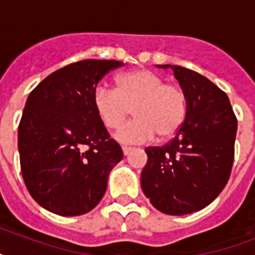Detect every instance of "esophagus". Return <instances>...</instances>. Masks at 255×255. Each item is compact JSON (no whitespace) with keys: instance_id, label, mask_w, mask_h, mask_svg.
<instances>
[{"instance_id":"obj_1","label":"esophagus","mask_w":255,"mask_h":255,"mask_svg":"<svg viewBox=\"0 0 255 255\" xmlns=\"http://www.w3.org/2000/svg\"><path fill=\"white\" fill-rule=\"evenodd\" d=\"M122 149H123L124 155L127 156V155H129V152H131L132 149H133V148H131V147H123V148H122Z\"/></svg>"}]
</instances>
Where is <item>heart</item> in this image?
Here are the masks:
<instances>
[{
	"mask_svg": "<svg viewBox=\"0 0 255 255\" xmlns=\"http://www.w3.org/2000/svg\"><path fill=\"white\" fill-rule=\"evenodd\" d=\"M94 106L102 123L115 129L131 113L135 120L116 132L120 143L140 144L174 135L186 114V96L180 86L165 83L160 74L137 69L122 74L118 87L100 85L94 91Z\"/></svg>",
	"mask_w": 255,
	"mask_h": 255,
	"instance_id": "heart-1",
	"label": "heart"
}]
</instances>
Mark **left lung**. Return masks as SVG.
Masks as SVG:
<instances>
[{
	"label": "left lung",
	"mask_w": 255,
	"mask_h": 255,
	"mask_svg": "<svg viewBox=\"0 0 255 255\" xmlns=\"http://www.w3.org/2000/svg\"><path fill=\"white\" fill-rule=\"evenodd\" d=\"M173 70L186 96L184 123L169 143L147 147L144 194L156 209L182 216L204 209L225 188L234 160L237 118L229 98L201 74Z\"/></svg>",
	"instance_id": "8db88e82"
}]
</instances>
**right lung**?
I'll list each match as a JSON object with an SVG mask.
<instances>
[{"label":"right lung","mask_w":255,"mask_h":255,"mask_svg":"<svg viewBox=\"0 0 255 255\" xmlns=\"http://www.w3.org/2000/svg\"><path fill=\"white\" fill-rule=\"evenodd\" d=\"M122 66L75 62L50 74L26 100L18 127L22 177L31 197L51 213L70 217L94 209L123 159L94 106L100 79Z\"/></svg>","instance_id":"add662e5"}]
</instances>
